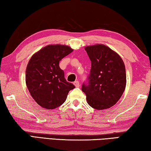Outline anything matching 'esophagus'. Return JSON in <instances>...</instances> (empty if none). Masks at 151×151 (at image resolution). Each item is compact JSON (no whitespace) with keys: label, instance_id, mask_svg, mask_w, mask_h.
I'll return each instance as SVG.
<instances>
[{"label":"esophagus","instance_id":"34e87169","mask_svg":"<svg viewBox=\"0 0 151 151\" xmlns=\"http://www.w3.org/2000/svg\"><path fill=\"white\" fill-rule=\"evenodd\" d=\"M73 84H74V86H75L76 88H79V87L80 86V82H79L78 81H74V83H73Z\"/></svg>","mask_w":151,"mask_h":151}]
</instances>
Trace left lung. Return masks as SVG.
I'll use <instances>...</instances> for the list:
<instances>
[{
  "label": "left lung",
  "mask_w": 151,
  "mask_h": 151,
  "mask_svg": "<svg viewBox=\"0 0 151 151\" xmlns=\"http://www.w3.org/2000/svg\"><path fill=\"white\" fill-rule=\"evenodd\" d=\"M85 50L91 62L89 83L83 84L81 88L87 102L97 110L111 107L125 91V63L117 52L104 44L88 46Z\"/></svg>",
  "instance_id": "obj_1"
}]
</instances>
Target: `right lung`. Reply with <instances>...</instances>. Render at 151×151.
I'll return each mask as SVG.
<instances>
[{
	"label": "right lung",
	"instance_id": "add662e5",
	"mask_svg": "<svg viewBox=\"0 0 151 151\" xmlns=\"http://www.w3.org/2000/svg\"><path fill=\"white\" fill-rule=\"evenodd\" d=\"M66 45L50 44L42 47L29 60L26 70V83L29 92L40 106L54 109L65 102L69 91L75 88L68 82L60 61L71 52Z\"/></svg>",
	"mask_w": 151,
	"mask_h": 151
}]
</instances>
